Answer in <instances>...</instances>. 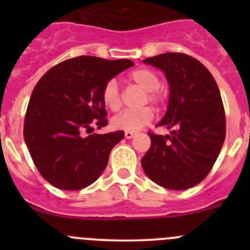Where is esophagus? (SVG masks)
I'll return each mask as SVG.
<instances>
[{
	"mask_svg": "<svg viewBox=\"0 0 250 250\" xmlns=\"http://www.w3.org/2000/svg\"><path fill=\"white\" fill-rule=\"evenodd\" d=\"M135 135H136L135 132H132V131H125V138H126V139H132Z\"/></svg>",
	"mask_w": 250,
	"mask_h": 250,
	"instance_id": "1",
	"label": "esophagus"
}]
</instances>
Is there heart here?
Segmentation results:
<instances>
[{"label":"heart","mask_w":250,"mask_h":250,"mask_svg":"<svg viewBox=\"0 0 250 250\" xmlns=\"http://www.w3.org/2000/svg\"><path fill=\"white\" fill-rule=\"evenodd\" d=\"M129 80L136 86L146 91V101L151 104L164 103L167 99V92L160 87V79L152 70L146 67L135 68L130 72ZM103 103L111 111H119L123 105L121 94L118 83L110 80L105 83L103 89ZM154 119V111L150 107H143L140 110H125L112 118V127L125 131H138L141 127L150 124Z\"/></svg>","instance_id":"obj_1"}]
</instances>
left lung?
<instances>
[{"label":"left lung","instance_id":"left-lung-1","mask_svg":"<svg viewBox=\"0 0 250 250\" xmlns=\"http://www.w3.org/2000/svg\"><path fill=\"white\" fill-rule=\"evenodd\" d=\"M163 70L169 83V106L156 126L171 135L147 132L151 145L141 159L146 175L160 187L185 190L213 167L225 140V112L219 87L200 61L180 52L144 60Z\"/></svg>","mask_w":250,"mask_h":250}]
</instances>
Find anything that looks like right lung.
<instances>
[{
  "instance_id": "add662e5",
  "label": "right lung",
  "mask_w": 250,
  "mask_h": 250,
  "mask_svg": "<svg viewBox=\"0 0 250 250\" xmlns=\"http://www.w3.org/2000/svg\"><path fill=\"white\" fill-rule=\"evenodd\" d=\"M131 66L126 59L79 56L51 67L36 83L23 138L40 174L55 188L80 190L101 175L124 131L87 136L83 131L107 125L104 86Z\"/></svg>"
}]
</instances>
